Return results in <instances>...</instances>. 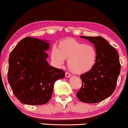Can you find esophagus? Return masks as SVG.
<instances>
[{"mask_svg":"<svg viewBox=\"0 0 128 128\" xmlns=\"http://www.w3.org/2000/svg\"><path fill=\"white\" fill-rule=\"evenodd\" d=\"M65 76H66V78H69L71 76V74H70V73H68V72H66Z\"/></svg>","mask_w":128,"mask_h":128,"instance_id":"obj_1","label":"esophagus"}]
</instances>
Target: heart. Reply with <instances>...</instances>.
<instances>
[{
    "label": "heart",
    "instance_id": "1",
    "mask_svg": "<svg viewBox=\"0 0 128 128\" xmlns=\"http://www.w3.org/2000/svg\"><path fill=\"white\" fill-rule=\"evenodd\" d=\"M51 59L56 64L61 66L64 60H68L67 66L72 72L82 74L93 68L98 58V52L94 46L85 44L72 38L60 41L57 48L50 52Z\"/></svg>",
    "mask_w": 128,
    "mask_h": 128
}]
</instances>
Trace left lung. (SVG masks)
I'll use <instances>...</instances> for the list:
<instances>
[{"mask_svg": "<svg viewBox=\"0 0 128 128\" xmlns=\"http://www.w3.org/2000/svg\"><path fill=\"white\" fill-rule=\"evenodd\" d=\"M80 38L94 44L98 58L93 68L80 76L82 86L76 96L81 102L95 104L109 98L115 90L120 72L119 56L115 48L102 36Z\"/></svg>", "mask_w": 128, "mask_h": 128, "instance_id": "8db88e82", "label": "left lung"}]
</instances>
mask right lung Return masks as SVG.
Masks as SVG:
<instances>
[{
    "label": "right lung",
    "instance_id": "1",
    "mask_svg": "<svg viewBox=\"0 0 128 128\" xmlns=\"http://www.w3.org/2000/svg\"><path fill=\"white\" fill-rule=\"evenodd\" d=\"M48 40L26 37L16 45L9 57L8 80L13 93L23 104H46L52 96L54 83L65 72L47 61Z\"/></svg>",
    "mask_w": 128,
    "mask_h": 128
}]
</instances>
